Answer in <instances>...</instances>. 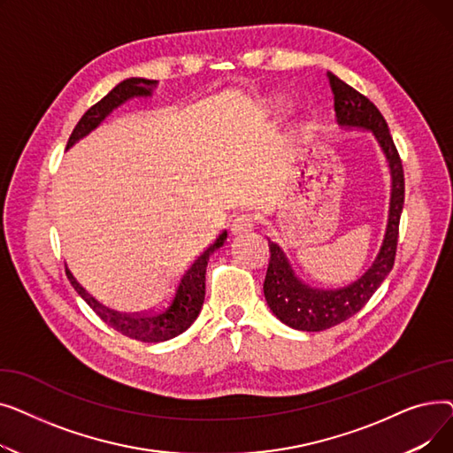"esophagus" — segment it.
I'll use <instances>...</instances> for the list:
<instances>
[{
    "instance_id": "34e87169",
    "label": "esophagus",
    "mask_w": 453,
    "mask_h": 453,
    "mask_svg": "<svg viewBox=\"0 0 453 453\" xmlns=\"http://www.w3.org/2000/svg\"><path fill=\"white\" fill-rule=\"evenodd\" d=\"M255 227V219L251 217V214H239V217H234L231 220V233L233 234H242V233H248Z\"/></svg>"
}]
</instances>
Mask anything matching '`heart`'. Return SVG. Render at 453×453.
<instances>
[{
	"instance_id": "obj_1",
	"label": "heart",
	"mask_w": 453,
	"mask_h": 453,
	"mask_svg": "<svg viewBox=\"0 0 453 453\" xmlns=\"http://www.w3.org/2000/svg\"><path fill=\"white\" fill-rule=\"evenodd\" d=\"M260 106H263V110L268 113H282L290 106V99L282 93H270L263 101H260Z\"/></svg>"
}]
</instances>
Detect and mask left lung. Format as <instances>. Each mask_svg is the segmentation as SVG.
Wrapping results in <instances>:
<instances>
[{
	"instance_id": "left-lung-1",
	"label": "left lung",
	"mask_w": 453,
	"mask_h": 453,
	"mask_svg": "<svg viewBox=\"0 0 453 453\" xmlns=\"http://www.w3.org/2000/svg\"><path fill=\"white\" fill-rule=\"evenodd\" d=\"M326 75L332 93H334L336 123L345 130H369L382 149L391 173V203L384 242L380 246L376 258L362 277L343 288L325 290L311 287L296 273L282 248L268 239L270 265L265 279L266 303L284 325L306 332H319L343 323L356 312H360L362 306L380 288V284L386 280L395 265L398 224L403 207L402 161L384 115L360 91L345 84L330 71Z\"/></svg>"
}]
</instances>
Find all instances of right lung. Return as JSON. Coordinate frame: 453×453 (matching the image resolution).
<instances>
[{
    "mask_svg": "<svg viewBox=\"0 0 453 453\" xmlns=\"http://www.w3.org/2000/svg\"><path fill=\"white\" fill-rule=\"evenodd\" d=\"M156 88H157V81L139 79V77H130L123 82H119L106 95V97H103L97 104H93L82 115L73 134L69 135L65 149H71L75 142L89 135L97 127H101L104 119L115 108L123 106L127 101L135 97H152ZM226 239H227V231L224 229L217 236V241L209 244L193 260V265H188V268L178 279L171 297L166 299L161 306H157L156 311H150V312L121 314L117 311H111V308L104 306L82 287V284L77 280V277L73 275V272L67 268V265H65V275L69 282L73 284L77 294L93 308V312L97 314L104 323H108L111 328L121 332L123 336H128L137 342L159 343V342H166L180 336L181 332H185L198 318L203 304V297H205V268L209 263V255L212 251H217L219 248H222Z\"/></svg>",
    "mask_w": 453,
    "mask_h": 453,
    "instance_id": "add662e5",
    "label": "right lung"
}]
</instances>
